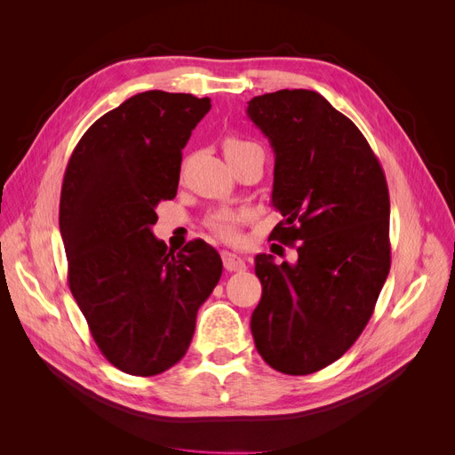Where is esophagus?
I'll use <instances>...</instances> for the list:
<instances>
[{
  "label": "esophagus",
  "mask_w": 455,
  "mask_h": 455,
  "mask_svg": "<svg viewBox=\"0 0 455 455\" xmlns=\"http://www.w3.org/2000/svg\"><path fill=\"white\" fill-rule=\"evenodd\" d=\"M222 261H224V267L228 271H244L246 269L244 259L241 256H237V254L229 252V251L222 252Z\"/></svg>",
  "instance_id": "esophagus-1"
}]
</instances>
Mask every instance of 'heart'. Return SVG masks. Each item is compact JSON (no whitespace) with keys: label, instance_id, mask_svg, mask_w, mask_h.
Wrapping results in <instances>:
<instances>
[{"label":"heart","instance_id":"heart-1","mask_svg":"<svg viewBox=\"0 0 455 455\" xmlns=\"http://www.w3.org/2000/svg\"><path fill=\"white\" fill-rule=\"evenodd\" d=\"M251 148H259V146L254 142H249V140H243V139H239V136H228V139L224 140L226 157L237 156V154H241V151L251 149ZM244 218H246V212L222 209V211L212 212L209 218H206V226H209V229L220 239L233 241V239H237L239 226L244 222Z\"/></svg>","mask_w":455,"mask_h":455}]
</instances>
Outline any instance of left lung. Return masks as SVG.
Listing matches in <instances>:
<instances>
[{
    "label": "left lung",
    "mask_w": 455,
    "mask_h": 455,
    "mask_svg": "<svg viewBox=\"0 0 455 455\" xmlns=\"http://www.w3.org/2000/svg\"><path fill=\"white\" fill-rule=\"evenodd\" d=\"M246 114L275 151L269 239L296 246L294 266L256 256L261 299L251 328L271 368L307 376L363 334L391 267L389 189L355 123L319 92L254 96Z\"/></svg>",
    "instance_id": "1"
}]
</instances>
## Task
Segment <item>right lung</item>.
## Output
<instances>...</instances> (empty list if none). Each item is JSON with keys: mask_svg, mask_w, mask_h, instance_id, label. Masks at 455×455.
Here are the masks:
<instances>
[{"mask_svg": "<svg viewBox=\"0 0 455 455\" xmlns=\"http://www.w3.org/2000/svg\"><path fill=\"white\" fill-rule=\"evenodd\" d=\"M209 109L211 99L194 94H134L92 123L64 172L68 284L100 353L131 376H156L182 359L222 275L211 244L196 239L174 252L151 233Z\"/></svg>", "mask_w": 455, "mask_h": 455, "instance_id": "1", "label": "right lung"}]
</instances>
